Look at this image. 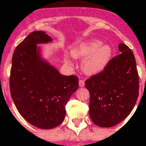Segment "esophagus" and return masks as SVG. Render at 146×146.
<instances>
[{"label":"esophagus","mask_w":146,"mask_h":146,"mask_svg":"<svg viewBox=\"0 0 146 146\" xmlns=\"http://www.w3.org/2000/svg\"><path fill=\"white\" fill-rule=\"evenodd\" d=\"M79 86L80 87H84L85 86V82L83 80H79Z\"/></svg>","instance_id":"obj_1"}]
</instances>
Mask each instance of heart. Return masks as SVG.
<instances>
[{
    "label": "heart",
    "mask_w": 146,
    "mask_h": 146,
    "mask_svg": "<svg viewBox=\"0 0 146 146\" xmlns=\"http://www.w3.org/2000/svg\"><path fill=\"white\" fill-rule=\"evenodd\" d=\"M111 54L110 46L102 45V42L97 39L86 42L72 51V56L75 58H86L82 64V69L90 75L102 72L109 63ZM67 61L70 62L69 60Z\"/></svg>",
    "instance_id": "heart-1"
}]
</instances>
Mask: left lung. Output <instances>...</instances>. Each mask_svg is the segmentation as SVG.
<instances>
[{"mask_svg":"<svg viewBox=\"0 0 146 146\" xmlns=\"http://www.w3.org/2000/svg\"><path fill=\"white\" fill-rule=\"evenodd\" d=\"M100 73L86 81L90 94L89 117L103 127L114 126L127 117L139 96V80L132 50L124 43Z\"/></svg>","mask_w":146,"mask_h":146,"instance_id":"8db88e82","label":"left lung"}]
</instances>
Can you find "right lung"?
<instances>
[{
  "label": "right lung",
  "mask_w": 146,
  "mask_h": 146,
  "mask_svg": "<svg viewBox=\"0 0 146 146\" xmlns=\"http://www.w3.org/2000/svg\"><path fill=\"white\" fill-rule=\"evenodd\" d=\"M50 41L44 32L35 31L20 42L14 51L9 82L19 113L42 129L61 124L66 104L78 88L76 75H63L40 57L37 44Z\"/></svg>",
  "instance_id": "1"
}]
</instances>
